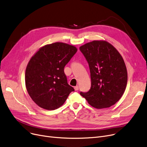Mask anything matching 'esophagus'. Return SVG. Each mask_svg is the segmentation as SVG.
I'll return each instance as SVG.
<instances>
[{"label":"esophagus","instance_id":"1","mask_svg":"<svg viewBox=\"0 0 147 147\" xmlns=\"http://www.w3.org/2000/svg\"><path fill=\"white\" fill-rule=\"evenodd\" d=\"M74 88L75 90H79V86H75Z\"/></svg>","mask_w":147,"mask_h":147}]
</instances>
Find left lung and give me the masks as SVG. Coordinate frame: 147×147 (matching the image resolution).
I'll return each mask as SVG.
<instances>
[{
  "instance_id": "1",
  "label": "left lung",
  "mask_w": 147,
  "mask_h": 147,
  "mask_svg": "<svg viewBox=\"0 0 147 147\" xmlns=\"http://www.w3.org/2000/svg\"><path fill=\"white\" fill-rule=\"evenodd\" d=\"M89 64L91 87L80 94L98 109L110 107L121 98L127 82L126 67L122 57L110 43L94 40L80 46Z\"/></svg>"
}]
</instances>
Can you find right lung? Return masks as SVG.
Instances as JSON below:
<instances>
[{"label": "right lung", "mask_w": 147, "mask_h": 147, "mask_svg": "<svg viewBox=\"0 0 147 147\" xmlns=\"http://www.w3.org/2000/svg\"><path fill=\"white\" fill-rule=\"evenodd\" d=\"M77 51L74 46L56 42L43 46L30 59L26 70V86L38 106L56 110L74 90L68 84L64 69Z\"/></svg>", "instance_id": "right-lung-1"}]
</instances>
